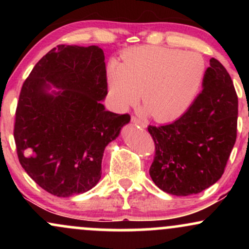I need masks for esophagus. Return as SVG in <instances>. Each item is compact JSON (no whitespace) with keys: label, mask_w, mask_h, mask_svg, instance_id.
Wrapping results in <instances>:
<instances>
[{"label":"esophagus","mask_w":249,"mask_h":249,"mask_svg":"<svg viewBox=\"0 0 249 249\" xmlns=\"http://www.w3.org/2000/svg\"><path fill=\"white\" fill-rule=\"evenodd\" d=\"M131 123L134 125H137L138 127H142V128H146V126H147L144 122L141 121V119H138L137 117H132V118H131Z\"/></svg>","instance_id":"esophagus-1"}]
</instances>
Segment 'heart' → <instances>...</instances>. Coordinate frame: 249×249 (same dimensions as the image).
I'll list each match as a JSON object with an SVG mask.
<instances>
[{
	"mask_svg": "<svg viewBox=\"0 0 249 249\" xmlns=\"http://www.w3.org/2000/svg\"><path fill=\"white\" fill-rule=\"evenodd\" d=\"M107 67V85L115 110L124 112L139 102L142 112L159 123L173 122L196 102L207 72L206 59L196 51L144 45L123 53Z\"/></svg>",
	"mask_w": 249,
	"mask_h": 249,
	"instance_id": "obj_1",
	"label": "heart"
}]
</instances>
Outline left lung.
<instances>
[{
  "label": "left lung",
  "mask_w": 249,
  "mask_h": 249,
  "mask_svg": "<svg viewBox=\"0 0 249 249\" xmlns=\"http://www.w3.org/2000/svg\"><path fill=\"white\" fill-rule=\"evenodd\" d=\"M238 96L232 78L211 58L202 91L172 124L148 126L156 144L153 182L172 196L200 193L224 174L236 139Z\"/></svg>",
  "instance_id": "1"
}]
</instances>
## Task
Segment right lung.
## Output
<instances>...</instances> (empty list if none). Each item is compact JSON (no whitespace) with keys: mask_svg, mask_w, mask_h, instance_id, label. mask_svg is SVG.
I'll list each match as a JSON object with an SVG mask.
<instances>
[{"mask_svg":"<svg viewBox=\"0 0 249 249\" xmlns=\"http://www.w3.org/2000/svg\"><path fill=\"white\" fill-rule=\"evenodd\" d=\"M104 59L97 45H58L22 87L14 128L17 156L28 176L53 196L95 187L105 147L130 122L102 104L107 95Z\"/></svg>","mask_w":249,"mask_h":249,"instance_id":"add662e5","label":"right lung"}]
</instances>
